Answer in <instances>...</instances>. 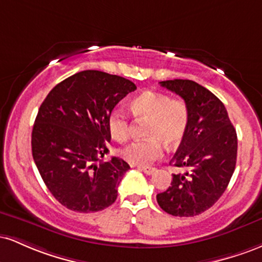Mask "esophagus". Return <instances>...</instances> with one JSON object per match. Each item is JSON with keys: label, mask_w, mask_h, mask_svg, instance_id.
Masks as SVG:
<instances>
[{"label": "esophagus", "mask_w": 262, "mask_h": 262, "mask_svg": "<svg viewBox=\"0 0 262 262\" xmlns=\"http://www.w3.org/2000/svg\"><path fill=\"white\" fill-rule=\"evenodd\" d=\"M138 169H139L140 171H143V172L146 173V175H152V173L156 171L155 167H149V166H139Z\"/></svg>", "instance_id": "1"}]
</instances>
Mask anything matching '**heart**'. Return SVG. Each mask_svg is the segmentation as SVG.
Returning a JSON list of instances; mask_svg holds the SVG:
<instances>
[{"label": "heart", "mask_w": 262, "mask_h": 262, "mask_svg": "<svg viewBox=\"0 0 262 262\" xmlns=\"http://www.w3.org/2000/svg\"><path fill=\"white\" fill-rule=\"evenodd\" d=\"M129 110L138 121H148L145 135L149 138L134 141L122 150L123 159L130 164H150L162 156V143L176 146L187 133L189 111L185 101L171 100L164 93L143 91L130 101ZM107 128L112 139L118 143L127 140L130 134V122L122 110H114L108 116Z\"/></svg>", "instance_id": "heart-1"}]
</instances>
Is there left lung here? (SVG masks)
<instances>
[{
	"label": "left lung",
	"mask_w": 262,
	"mask_h": 262,
	"mask_svg": "<svg viewBox=\"0 0 262 262\" xmlns=\"http://www.w3.org/2000/svg\"><path fill=\"white\" fill-rule=\"evenodd\" d=\"M181 96L189 111L187 133L170 164L185 173L172 175L170 187L156 196L162 210L193 217L221 198L235 170L237 138L224 104L206 87L191 80L161 81Z\"/></svg>",
	"instance_id": "left-lung-1"
}]
</instances>
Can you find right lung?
<instances>
[{
	"label": "right lung",
	"instance_id": "1",
	"mask_svg": "<svg viewBox=\"0 0 262 262\" xmlns=\"http://www.w3.org/2000/svg\"><path fill=\"white\" fill-rule=\"evenodd\" d=\"M132 81L103 71L85 70L48 93L32 132V154L55 200L80 213L114 203L119 182L130 169L122 159L100 162L108 152V116L129 92Z\"/></svg>",
	"mask_w": 262,
	"mask_h": 262
}]
</instances>
